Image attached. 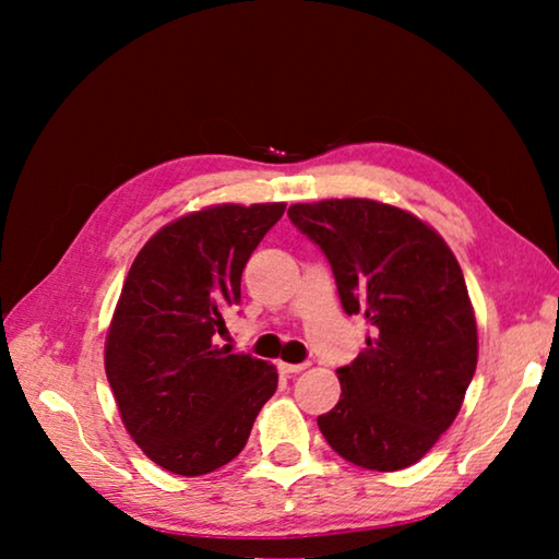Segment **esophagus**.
<instances>
[{"label": "esophagus", "instance_id": "obj_1", "mask_svg": "<svg viewBox=\"0 0 559 559\" xmlns=\"http://www.w3.org/2000/svg\"><path fill=\"white\" fill-rule=\"evenodd\" d=\"M306 362H298V365H290V362H278V370L283 372V374H298V372H302L306 370Z\"/></svg>", "mask_w": 559, "mask_h": 559}]
</instances>
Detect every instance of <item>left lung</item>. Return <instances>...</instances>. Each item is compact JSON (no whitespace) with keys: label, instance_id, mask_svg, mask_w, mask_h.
<instances>
[{"label":"left lung","instance_id":"1","mask_svg":"<svg viewBox=\"0 0 559 559\" xmlns=\"http://www.w3.org/2000/svg\"><path fill=\"white\" fill-rule=\"evenodd\" d=\"M288 216L323 249L345 313L370 323L318 427L359 468L412 466L456 419L476 372V313L459 261L427 222L384 202L293 204Z\"/></svg>","mask_w":559,"mask_h":559}]
</instances>
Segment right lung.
<instances>
[{"label":"right lung","instance_id":"1","mask_svg":"<svg viewBox=\"0 0 559 559\" xmlns=\"http://www.w3.org/2000/svg\"><path fill=\"white\" fill-rule=\"evenodd\" d=\"M286 204H214L163 226L132 261L106 337L120 419L150 461L204 476L241 453L276 367L216 343L246 261Z\"/></svg>","mask_w":559,"mask_h":559}]
</instances>
